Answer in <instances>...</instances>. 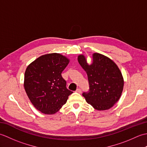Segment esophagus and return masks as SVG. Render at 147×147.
I'll return each instance as SVG.
<instances>
[{"mask_svg": "<svg viewBox=\"0 0 147 147\" xmlns=\"http://www.w3.org/2000/svg\"><path fill=\"white\" fill-rule=\"evenodd\" d=\"M76 92H78V93H82V89H80V88H78L76 90Z\"/></svg>", "mask_w": 147, "mask_h": 147, "instance_id": "1", "label": "esophagus"}]
</instances>
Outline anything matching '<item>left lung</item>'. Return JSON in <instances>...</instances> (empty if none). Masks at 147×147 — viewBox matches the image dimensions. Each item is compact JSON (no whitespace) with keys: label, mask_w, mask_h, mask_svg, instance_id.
<instances>
[{"label":"left lung","mask_w":147,"mask_h":147,"mask_svg":"<svg viewBox=\"0 0 147 147\" xmlns=\"http://www.w3.org/2000/svg\"><path fill=\"white\" fill-rule=\"evenodd\" d=\"M93 62L89 65L83 55L78 57L81 66L86 71L89 83V91L83 96L86 102L96 110L105 111L111 108L123 92L124 80L115 62L106 56L94 53Z\"/></svg>","instance_id":"8db88e82"}]
</instances>
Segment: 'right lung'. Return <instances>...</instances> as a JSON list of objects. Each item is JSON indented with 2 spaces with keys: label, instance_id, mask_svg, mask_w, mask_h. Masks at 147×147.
<instances>
[{
  "label": "right lung",
  "instance_id": "add662e5",
  "mask_svg": "<svg viewBox=\"0 0 147 147\" xmlns=\"http://www.w3.org/2000/svg\"><path fill=\"white\" fill-rule=\"evenodd\" d=\"M69 62L65 56L52 53L40 56L27 67L24 89L34 107L42 113H56L73 93L61 75Z\"/></svg>",
  "mask_w": 147,
  "mask_h": 147
}]
</instances>
